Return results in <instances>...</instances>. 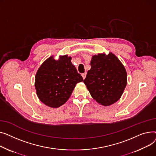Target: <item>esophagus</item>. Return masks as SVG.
<instances>
[{"instance_id": "esophagus-1", "label": "esophagus", "mask_w": 156, "mask_h": 156, "mask_svg": "<svg viewBox=\"0 0 156 156\" xmlns=\"http://www.w3.org/2000/svg\"><path fill=\"white\" fill-rule=\"evenodd\" d=\"M82 77H83V79H84L86 78V73H84V74H82Z\"/></svg>"}]
</instances>
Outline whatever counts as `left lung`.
I'll return each instance as SVG.
<instances>
[{
    "label": "left lung",
    "mask_w": 156,
    "mask_h": 156,
    "mask_svg": "<svg viewBox=\"0 0 156 156\" xmlns=\"http://www.w3.org/2000/svg\"><path fill=\"white\" fill-rule=\"evenodd\" d=\"M90 69L84 82L92 98L105 106L120 99L127 84L126 71L113 53H99L92 57Z\"/></svg>",
    "instance_id": "8db88e82"
}]
</instances>
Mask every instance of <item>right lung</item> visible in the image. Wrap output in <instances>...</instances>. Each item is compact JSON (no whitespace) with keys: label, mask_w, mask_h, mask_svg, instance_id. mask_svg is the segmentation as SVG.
<instances>
[{"label":"right lung","mask_w":156,"mask_h":156,"mask_svg":"<svg viewBox=\"0 0 156 156\" xmlns=\"http://www.w3.org/2000/svg\"><path fill=\"white\" fill-rule=\"evenodd\" d=\"M67 55H60L58 60L51 56L38 69L35 76L36 94L42 103L57 108L67 102L78 82L83 78L71 62Z\"/></svg>","instance_id":"add662e5"}]
</instances>
